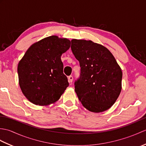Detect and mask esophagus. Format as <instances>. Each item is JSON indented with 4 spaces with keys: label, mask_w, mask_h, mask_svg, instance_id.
Instances as JSON below:
<instances>
[{
    "label": "esophagus",
    "mask_w": 146,
    "mask_h": 146,
    "mask_svg": "<svg viewBox=\"0 0 146 146\" xmlns=\"http://www.w3.org/2000/svg\"><path fill=\"white\" fill-rule=\"evenodd\" d=\"M68 82H69L70 83H71L73 82V77L71 75L69 76L68 77Z\"/></svg>",
    "instance_id": "1"
}]
</instances>
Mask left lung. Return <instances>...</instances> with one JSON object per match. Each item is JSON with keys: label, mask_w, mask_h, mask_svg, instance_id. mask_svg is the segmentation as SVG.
<instances>
[{"label": "left lung", "mask_w": 146, "mask_h": 146, "mask_svg": "<svg viewBox=\"0 0 146 146\" xmlns=\"http://www.w3.org/2000/svg\"><path fill=\"white\" fill-rule=\"evenodd\" d=\"M71 50L81 73L75 90L83 106L94 113L112 106L122 90V70L111 52L91 40H71Z\"/></svg>", "instance_id": "8db88e82"}]
</instances>
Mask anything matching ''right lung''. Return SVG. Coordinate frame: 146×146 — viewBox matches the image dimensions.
<instances>
[{
	"label": "right lung",
	"instance_id": "right-lung-1",
	"mask_svg": "<svg viewBox=\"0 0 146 146\" xmlns=\"http://www.w3.org/2000/svg\"><path fill=\"white\" fill-rule=\"evenodd\" d=\"M70 44L67 38L47 37L31 46L19 62V84L31 103L41 106L54 104L69 85L61 56Z\"/></svg>",
	"mask_w": 146,
	"mask_h": 146
}]
</instances>
